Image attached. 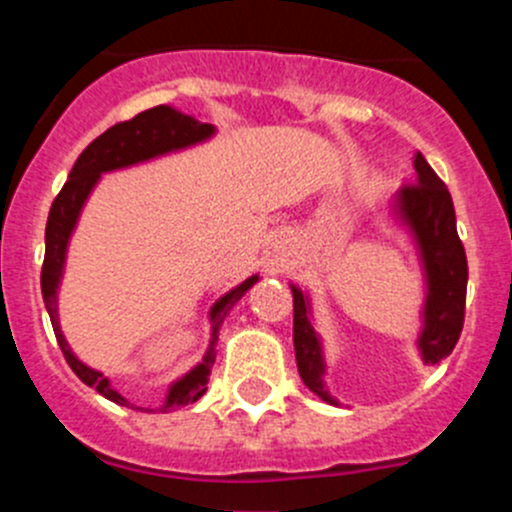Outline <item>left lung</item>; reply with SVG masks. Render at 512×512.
I'll return each mask as SVG.
<instances>
[{"label":"left lung","instance_id":"obj_1","mask_svg":"<svg viewBox=\"0 0 512 512\" xmlns=\"http://www.w3.org/2000/svg\"><path fill=\"white\" fill-rule=\"evenodd\" d=\"M416 183L401 185L391 200L396 220L411 232L426 277L423 327L418 352L423 364H438L456 347L466 317L468 260L456 230V210L443 180L433 173L421 153L414 158ZM294 299V354L304 386L327 404L337 399L324 389V354L319 334L312 327V307L307 292L292 285Z\"/></svg>","mask_w":512,"mask_h":512}]
</instances>
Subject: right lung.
I'll use <instances>...</instances> for the list:
<instances>
[{
  "label": "right lung",
  "instance_id": "add662e5",
  "mask_svg": "<svg viewBox=\"0 0 512 512\" xmlns=\"http://www.w3.org/2000/svg\"><path fill=\"white\" fill-rule=\"evenodd\" d=\"M215 133L213 123H200L198 118L180 113L173 106H156L148 111L138 113L131 121L116 123L108 128L106 133L91 141L86 151L81 153L79 160L71 168L69 180L64 183L61 193L51 203L49 220H46V252H44V265H41V294H44L46 312L51 317V327H54L56 342H59L61 352H64L66 364L74 369V374L84 381L86 386H94L101 396H106L113 404L128 406V401L111 389V381L101 374V371L91 369L84 361L71 352L69 342L64 339L59 327V307H56V292H59L61 275H64V262H66V247H69L71 232H74L76 223L84 203L89 200L91 190L101 178V173H111V170L128 168V165L143 163L165 153L183 151V148L195 146V143L208 141ZM260 280L257 275L247 277L242 285L223 294L218 302L210 309V322H213V334H210V347L205 352L203 361L195 364L193 369L178 381H173L165 396V404L160 411H173L178 406L193 404L208 389V376L215 364V344H218V332L223 327L227 312L235 307L237 299L247 292L255 282Z\"/></svg>",
  "mask_w": 512,
  "mask_h": 512
}]
</instances>
